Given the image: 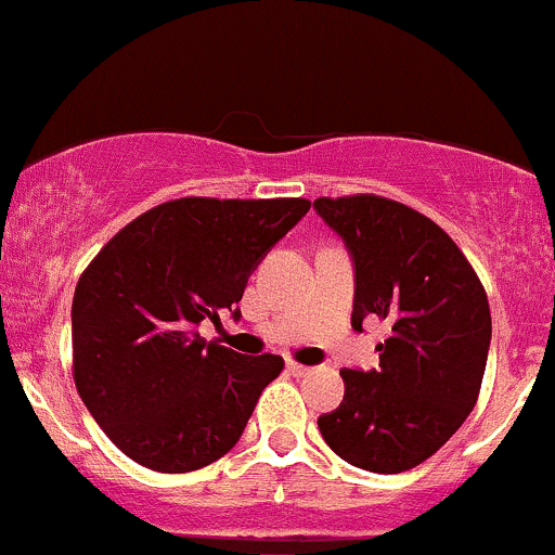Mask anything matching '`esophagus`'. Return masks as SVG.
<instances>
[{"label":"esophagus","instance_id":"1","mask_svg":"<svg viewBox=\"0 0 555 555\" xmlns=\"http://www.w3.org/2000/svg\"><path fill=\"white\" fill-rule=\"evenodd\" d=\"M288 373L291 375H296V378H299V375H307L309 373V367L307 365H301V362H294V360H288Z\"/></svg>","mask_w":555,"mask_h":555}]
</instances>
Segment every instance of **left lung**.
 <instances>
[{
    "instance_id": "left-lung-1",
    "label": "left lung",
    "mask_w": 555,
    "mask_h": 555,
    "mask_svg": "<svg viewBox=\"0 0 555 555\" xmlns=\"http://www.w3.org/2000/svg\"><path fill=\"white\" fill-rule=\"evenodd\" d=\"M354 264L351 327L386 320L378 367H344V399L318 418L338 457L373 474L415 468L442 447L479 397L492 338L481 280L431 219L380 195L314 201Z\"/></svg>"
}]
</instances>
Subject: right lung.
Listing matches in <instances>:
<instances>
[{
	"label": "right lung",
	"mask_w": 555,
	"mask_h": 555,
	"mask_svg": "<svg viewBox=\"0 0 555 555\" xmlns=\"http://www.w3.org/2000/svg\"><path fill=\"white\" fill-rule=\"evenodd\" d=\"M307 211L304 198L169 201L94 256L70 307L74 380L124 455L184 474L235 447L283 357L237 354L195 327L241 318L251 272Z\"/></svg>",
	"instance_id": "add662e5"
}]
</instances>
